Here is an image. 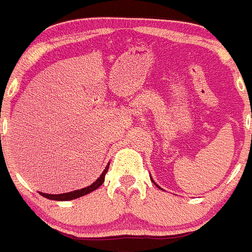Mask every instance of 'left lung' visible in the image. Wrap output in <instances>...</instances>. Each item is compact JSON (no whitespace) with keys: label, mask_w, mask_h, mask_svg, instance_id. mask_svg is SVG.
<instances>
[{"label":"left lung","mask_w":252,"mask_h":252,"mask_svg":"<svg viewBox=\"0 0 252 252\" xmlns=\"http://www.w3.org/2000/svg\"><path fill=\"white\" fill-rule=\"evenodd\" d=\"M150 179H152V178H150ZM152 182H153V183H154V184H155V182H154V180H153V179H152ZM155 185H157V184H155ZM157 187H158V188H159V189H161V188H160V187H159V185H157ZM161 190H163V189H161Z\"/></svg>","instance_id":"obj_1"}]
</instances>
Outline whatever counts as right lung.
Instances as JSON below:
<instances>
[{"label": "right lung", "instance_id": "add662e5", "mask_svg": "<svg viewBox=\"0 0 252 252\" xmlns=\"http://www.w3.org/2000/svg\"><path fill=\"white\" fill-rule=\"evenodd\" d=\"M108 169H109V164H108L107 166H105V169L103 170V173L100 174V176L98 178L95 182L93 183V184L88 185V187L83 188V189H78V190H73V191H69V192H63V194H44V192H41L39 191V194L42 195V196L47 197V199H49V200H57V201H69V200H74V199H78V197L81 196H84V195L89 194V192L94 191V190H97L98 188L100 187V185L104 183V176L105 174H107Z\"/></svg>", "mask_w": 252, "mask_h": 252}]
</instances>
